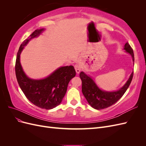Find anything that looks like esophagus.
<instances>
[{
  "mask_svg": "<svg viewBox=\"0 0 146 146\" xmlns=\"http://www.w3.org/2000/svg\"><path fill=\"white\" fill-rule=\"evenodd\" d=\"M75 69H76V71L77 74H79L81 70V66L80 65V64H76L75 65Z\"/></svg>",
  "mask_w": 146,
  "mask_h": 146,
  "instance_id": "esophagus-1",
  "label": "esophagus"
}]
</instances>
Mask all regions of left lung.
I'll use <instances>...</instances> for the list:
<instances>
[{"instance_id": "left-lung-1", "label": "left lung", "mask_w": 146, "mask_h": 146, "mask_svg": "<svg viewBox=\"0 0 146 146\" xmlns=\"http://www.w3.org/2000/svg\"><path fill=\"white\" fill-rule=\"evenodd\" d=\"M123 50L131 55L134 64L133 51L128 42L125 44ZM133 76V71L130 74L126 83L119 90L107 91L100 89L90 76L82 71L80 73V77L82 82V93L88 103L93 108L102 110L108 108L115 104L124 94L130 86Z\"/></svg>"}]
</instances>
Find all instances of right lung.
Segmentation results:
<instances>
[{
	"label": "right lung",
	"instance_id": "obj_1",
	"mask_svg": "<svg viewBox=\"0 0 146 146\" xmlns=\"http://www.w3.org/2000/svg\"><path fill=\"white\" fill-rule=\"evenodd\" d=\"M44 30L45 29L35 30L21 45L17 54L15 72L19 85L28 100L39 108L50 110L61 104L68 83L76 72L73 66H66L57 68L44 78H31L26 75L21 64V52L31 39L38 37Z\"/></svg>",
	"mask_w": 146,
	"mask_h": 146
}]
</instances>
